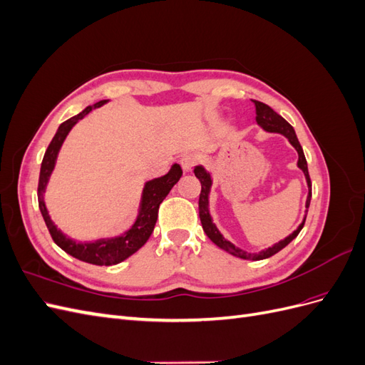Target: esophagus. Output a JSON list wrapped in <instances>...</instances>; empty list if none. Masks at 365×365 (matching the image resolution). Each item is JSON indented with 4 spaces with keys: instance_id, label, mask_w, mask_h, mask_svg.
I'll return each mask as SVG.
<instances>
[{
    "instance_id": "esophagus-1",
    "label": "esophagus",
    "mask_w": 365,
    "mask_h": 365,
    "mask_svg": "<svg viewBox=\"0 0 365 365\" xmlns=\"http://www.w3.org/2000/svg\"><path fill=\"white\" fill-rule=\"evenodd\" d=\"M197 161V157L195 155V153H185V155L181 157L180 160V164L184 172H190L193 169V165L196 164Z\"/></svg>"
}]
</instances>
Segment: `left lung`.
Instances as JSON below:
<instances>
[{
    "label": "left lung",
    "mask_w": 365,
    "mask_h": 365,
    "mask_svg": "<svg viewBox=\"0 0 365 365\" xmlns=\"http://www.w3.org/2000/svg\"><path fill=\"white\" fill-rule=\"evenodd\" d=\"M254 103H256V113H257L256 120H257L259 128L263 129L264 132H272V134H280V135L286 137V138H288V141L291 143V146L297 150V153H298L297 168L303 172L304 178H306L307 197H306V215H304V217L302 220V224L298 225L288 237H284L283 240L277 242V244H274L272 247H268L267 250H262L259 252H247L245 250L236 247L235 244H231L228 239H225L224 235L220 233L219 228L216 227V224L213 222L212 213H210V192H212V185H213L212 173H210L204 168V165H201V164L196 165L193 172L196 175V178L201 181V185H202L201 195H200V219H201V224H202V228L205 231V235L220 250H224V251L230 252L231 256L239 257V259H244V260H263V259H268V257L274 256L275 252L282 251L288 244H291V242L298 236V233H300L303 225H304V220H306V216H307V208H309V205H311V197H312V184H311V178H309L307 163H306V158H304L303 148L300 146V141H298V138L295 135L294 128L282 115H279L277 113H275L272 108H269L268 105H264L262 102H256V101H254Z\"/></svg>",
    "instance_id": "8db88e82"
}]
</instances>
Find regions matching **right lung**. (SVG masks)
<instances>
[{
    "label": "right lung",
    "mask_w": 365,
    "mask_h": 365,
    "mask_svg": "<svg viewBox=\"0 0 365 365\" xmlns=\"http://www.w3.org/2000/svg\"><path fill=\"white\" fill-rule=\"evenodd\" d=\"M108 102L109 101H101L93 106H86L82 113L68 118L67 121H63V123L58 128L56 134H54L51 143L46 150V155H43V160L41 164V173H39V185H38L39 210L43 220H46L47 228L54 240V244H56L59 248H62L67 254H70V256L86 263L98 264V267H105V264L109 267V264H117L120 262H123L146 244L148 239L152 235L153 228H155L160 204L164 201V197L169 195L172 187L180 181L182 175L181 165L175 163L172 164V168L168 173L160 176V178H153L145 182V187H143L141 197H140L137 217L134 220V224H132L130 228L126 230L123 235L115 236V237H102L93 242L76 240L68 237L67 235H63L51 220L46 200H43V193L47 190L50 176L54 170V165H56L59 150L63 145L65 138L68 137L70 130L76 126V123H79V120H82L85 115L90 114L93 109L101 108Z\"/></svg>",
    "instance_id": "obj_1"
}]
</instances>
